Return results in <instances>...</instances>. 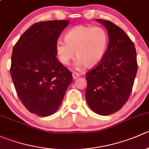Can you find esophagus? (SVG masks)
<instances>
[{
	"mask_svg": "<svg viewBox=\"0 0 149 149\" xmlns=\"http://www.w3.org/2000/svg\"><path fill=\"white\" fill-rule=\"evenodd\" d=\"M79 77V74L78 73H76V72H73V79H76Z\"/></svg>",
	"mask_w": 149,
	"mask_h": 149,
	"instance_id": "34e87169",
	"label": "esophagus"
}]
</instances>
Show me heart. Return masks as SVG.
<instances>
[{"mask_svg": "<svg viewBox=\"0 0 149 149\" xmlns=\"http://www.w3.org/2000/svg\"><path fill=\"white\" fill-rule=\"evenodd\" d=\"M64 40L56 42L55 49L58 61L65 65L74 58L75 52L76 67L94 68L102 61L107 49V33L100 26H77L66 33Z\"/></svg>", "mask_w": 149, "mask_h": 149, "instance_id": "obj_1", "label": "heart"}]
</instances>
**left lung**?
I'll list each match as a JSON object with an SVG mask.
<instances>
[{"label":"left lung","mask_w":149,"mask_h":149,"mask_svg":"<svg viewBox=\"0 0 149 149\" xmlns=\"http://www.w3.org/2000/svg\"><path fill=\"white\" fill-rule=\"evenodd\" d=\"M107 30L109 44L102 61L86 73V100L95 113L109 115L120 109L131 93L138 65L134 44L122 29L96 19Z\"/></svg>","instance_id":"left-lung-1"}]
</instances>
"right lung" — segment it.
I'll use <instances>...</instances> for the list:
<instances>
[{"label": "right lung", "instance_id": "right-lung-1", "mask_svg": "<svg viewBox=\"0 0 149 149\" xmlns=\"http://www.w3.org/2000/svg\"><path fill=\"white\" fill-rule=\"evenodd\" d=\"M69 21L34 24L13 49L10 76L16 93L31 113L47 117L62 103L72 73L56 58L55 45Z\"/></svg>", "mask_w": 149, "mask_h": 149}]
</instances>
